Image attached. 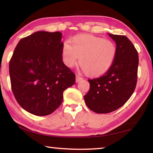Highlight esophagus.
<instances>
[{"label": "esophagus", "mask_w": 153, "mask_h": 153, "mask_svg": "<svg viewBox=\"0 0 153 153\" xmlns=\"http://www.w3.org/2000/svg\"><path fill=\"white\" fill-rule=\"evenodd\" d=\"M82 79H83V78H82V77H80L79 76H78V75H77V76H76V82H78L79 81H81V80H82Z\"/></svg>", "instance_id": "34e87169"}]
</instances>
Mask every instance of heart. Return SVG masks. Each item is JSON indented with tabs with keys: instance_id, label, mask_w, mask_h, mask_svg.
I'll list each match as a JSON object with an SVG mask.
<instances>
[{
	"instance_id": "obj_1",
	"label": "heart",
	"mask_w": 153,
	"mask_h": 153,
	"mask_svg": "<svg viewBox=\"0 0 153 153\" xmlns=\"http://www.w3.org/2000/svg\"><path fill=\"white\" fill-rule=\"evenodd\" d=\"M117 54L115 43L92 35H79L72 38L71 44L64 42L61 55L63 63L73 67L79 57L83 70L92 76L106 73L115 61Z\"/></svg>"
}]
</instances>
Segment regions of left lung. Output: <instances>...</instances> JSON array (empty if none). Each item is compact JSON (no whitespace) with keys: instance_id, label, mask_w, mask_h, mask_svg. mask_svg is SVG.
<instances>
[{"instance_id":"1","label":"left lung","mask_w":153,"mask_h":153,"mask_svg":"<svg viewBox=\"0 0 153 153\" xmlns=\"http://www.w3.org/2000/svg\"><path fill=\"white\" fill-rule=\"evenodd\" d=\"M108 36L116 42L117 56L111 68L102 76L88 79L89 92L86 104L97 113H108L125 104L135 90L138 79V51L126 36Z\"/></svg>"}]
</instances>
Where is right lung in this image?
I'll return each mask as SVG.
<instances>
[{
  "label": "right lung",
  "instance_id": "1",
  "mask_svg": "<svg viewBox=\"0 0 153 153\" xmlns=\"http://www.w3.org/2000/svg\"><path fill=\"white\" fill-rule=\"evenodd\" d=\"M62 33L39 31L21 39L9 62L13 93L19 105L38 116L53 113L76 75L63 63Z\"/></svg>",
  "mask_w": 153,
  "mask_h": 153
}]
</instances>
